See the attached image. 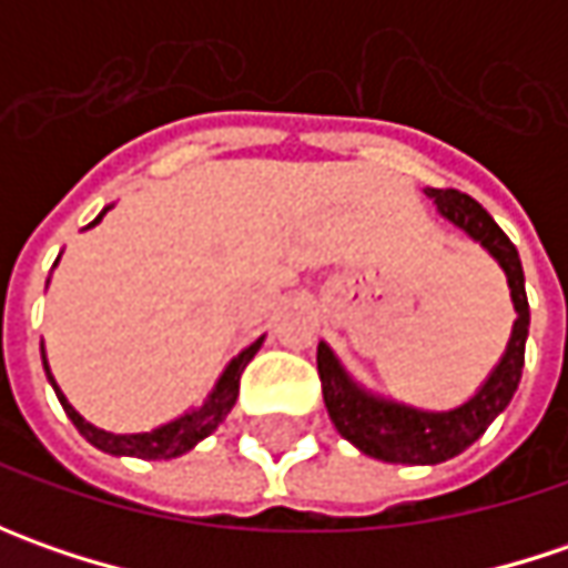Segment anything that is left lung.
Masks as SVG:
<instances>
[{
    "label": "left lung",
    "instance_id": "8db88e82",
    "mask_svg": "<svg viewBox=\"0 0 568 568\" xmlns=\"http://www.w3.org/2000/svg\"><path fill=\"white\" fill-rule=\"evenodd\" d=\"M424 192L436 202V211L448 224L468 233L474 243H480L499 262V268L509 281L515 322L509 344L499 363L490 369V376L468 402L452 410H420L410 404L382 398L376 392L363 388L361 382L344 369L335 351L325 341H318V379H322V398H325L332 424L347 443L361 448L363 455L388 462V465H439L462 455L470 443H477L487 433V426L513 402L518 379H521V366H525V341H528V325H531L525 272H521V258L513 240L465 192L458 189H424Z\"/></svg>",
    "mask_w": 568,
    "mask_h": 568
}]
</instances>
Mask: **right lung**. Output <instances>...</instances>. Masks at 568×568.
I'll return each instance as SVG.
<instances>
[{"instance_id": "right-lung-1", "label": "right lung", "mask_w": 568, "mask_h": 568, "mask_svg": "<svg viewBox=\"0 0 568 568\" xmlns=\"http://www.w3.org/2000/svg\"><path fill=\"white\" fill-rule=\"evenodd\" d=\"M110 207L113 205L103 207L88 227L100 224L103 214H106ZM55 262H59V258H55ZM262 341H265V335L258 341H252L246 351H240V354L224 366L221 379L214 382V388L207 392V398L199 404V407H192L186 414L173 417L170 424L154 426V429H148V433H106V429H100V426L88 424L75 407L69 404V398L62 395V388L55 385L53 373H50V363H47V354H43V369H47V379H50V385L55 388V398L65 407L69 420L78 426V433H81L91 446L100 448V452H106V455H120V458H148V462H161V458H180V455H186L189 448L199 446L205 436H211L217 426L227 420L230 407L236 404V395H240V376H243L246 363L258 354Z\"/></svg>"}]
</instances>
